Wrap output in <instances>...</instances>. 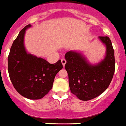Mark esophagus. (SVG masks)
<instances>
[{"instance_id":"obj_1","label":"esophagus","mask_w":126,"mask_h":126,"mask_svg":"<svg viewBox=\"0 0 126 126\" xmlns=\"http://www.w3.org/2000/svg\"><path fill=\"white\" fill-rule=\"evenodd\" d=\"M66 60L65 59H64V58H63V59H61V63H62V65H63V66H65V65L66 64Z\"/></svg>"}]
</instances>
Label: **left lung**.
<instances>
[{
    "mask_svg": "<svg viewBox=\"0 0 126 126\" xmlns=\"http://www.w3.org/2000/svg\"><path fill=\"white\" fill-rule=\"evenodd\" d=\"M99 39L106 45V54L98 64L92 65L76 51H69L65 56L70 91L83 101L92 100L104 93L114 75L115 60L111 40L107 36H100Z\"/></svg>",
    "mask_w": 126,
    "mask_h": 126,
    "instance_id": "left-lung-1",
    "label": "left lung"
}]
</instances>
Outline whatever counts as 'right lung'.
Returning a JSON list of instances; mask_svg holds the SVG:
<instances>
[{
    "label": "right lung",
    "mask_w": 126,
    "mask_h": 126,
    "mask_svg": "<svg viewBox=\"0 0 126 126\" xmlns=\"http://www.w3.org/2000/svg\"><path fill=\"white\" fill-rule=\"evenodd\" d=\"M26 26L13 41L8 59V73L16 91L22 96L31 100L43 98L52 88L55 76L63 65L61 60L49 63L26 52L24 45Z\"/></svg>",
    "instance_id": "obj_1"
}]
</instances>
